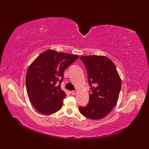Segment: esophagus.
<instances>
[{
	"instance_id": "esophagus-1",
	"label": "esophagus",
	"mask_w": 149,
	"mask_h": 149,
	"mask_svg": "<svg viewBox=\"0 0 149 149\" xmlns=\"http://www.w3.org/2000/svg\"><path fill=\"white\" fill-rule=\"evenodd\" d=\"M77 93H78V91H76V90H74V91H71V94H73V95H76V94H77Z\"/></svg>"
}]
</instances>
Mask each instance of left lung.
<instances>
[{
  "instance_id": "obj_1",
  "label": "left lung",
  "mask_w": 149,
  "mask_h": 149,
  "mask_svg": "<svg viewBox=\"0 0 149 149\" xmlns=\"http://www.w3.org/2000/svg\"><path fill=\"white\" fill-rule=\"evenodd\" d=\"M88 73L90 86L89 102L79 106L80 113L93 120L100 119L109 114L118 102L121 79L114 63L104 56L80 57Z\"/></svg>"
}]
</instances>
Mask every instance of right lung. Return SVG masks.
<instances>
[{"label": "right lung", "mask_w": 149, "mask_h": 149, "mask_svg": "<svg viewBox=\"0 0 149 149\" xmlns=\"http://www.w3.org/2000/svg\"><path fill=\"white\" fill-rule=\"evenodd\" d=\"M78 55L48 49L36 58L27 70L26 88L35 109L45 115L59 111L66 94L61 89L64 71Z\"/></svg>", "instance_id": "obj_1"}]
</instances>
